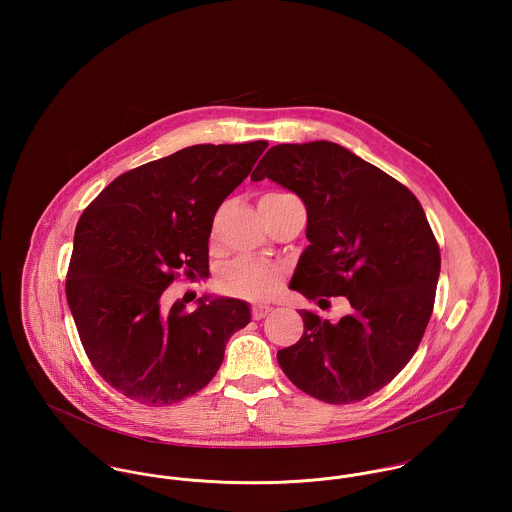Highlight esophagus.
Listing matches in <instances>:
<instances>
[{
  "label": "esophagus",
  "instance_id": "1",
  "mask_svg": "<svg viewBox=\"0 0 512 512\" xmlns=\"http://www.w3.org/2000/svg\"><path fill=\"white\" fill-rule=\"evenodd\" d=\"M270 311H272L270 305H254V307H252V317H254V319H264Z\"/></svg>",
  "mask_w": 512,
  "mask_h": 512
}]
</instances>
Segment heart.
<instances>
[{
  "label": "heart",
  "mask_w": 512,
  "mask_h": 512,
  "mask_svg": "<svg viewBox=\"0 0 512 512\" xmlns=\"http://www.w3.org/2000/svg\"><path fill=\"white\" fill-rule=\"evenodd\" d=\"M284 270L270 262L238 258L230 262L217 278L222 293L244 299H266L280 290Z\"/></svg>",
  "instance_id": "b5f03b06"
}]
</instances>
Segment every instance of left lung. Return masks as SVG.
<instances>
[{
    "mask_svg": "<svg viewBox=\"0 0 512 512\" xmlns=\"http://www.w3.org/2000/svg\"><path fill=\"white\" fill-rule=\"evenodd\" d=\"M250 179L290 189L307 209L309 246L290 288L307 299L345 295L351 303L339 323L301 309L303 335L278 351V363L317 400H365L408 365L432 317L441 258L420 201L325 140L270 147Z\"/></svg>",
    "mask_w": 512,
    "mask_h": 512,
    "instance_id": "8db88e82",
    "label": "left lung"
}]
</instances>
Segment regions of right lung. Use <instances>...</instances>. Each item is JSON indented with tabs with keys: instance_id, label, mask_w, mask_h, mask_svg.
<instances>
[{
	"instance_id": "add662e5",
	"label": "right lung",
	"mask_w": 512,
	"mask_h": 512,
	"mask_svg": "<svg viewBox=\"0 0 512 512\" xmlns=\"http://www.w3.org/2000/svg\"><path fill=\"white\" fill-rule=\"evenodd\" d=\"M268 142L199 144L116 177L74 230L67 301L96 372L124 396L169 406L205 388L250 305L203 295L187 311L161 295L177 278L209 276V236L222 201Z\"/></svg>"
}]
</instances>
